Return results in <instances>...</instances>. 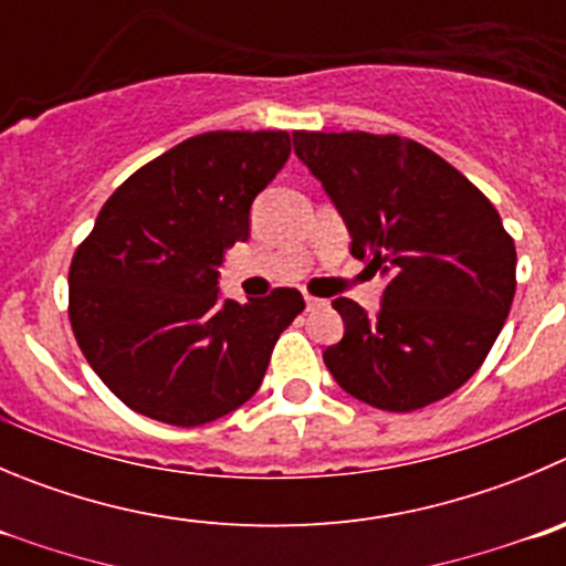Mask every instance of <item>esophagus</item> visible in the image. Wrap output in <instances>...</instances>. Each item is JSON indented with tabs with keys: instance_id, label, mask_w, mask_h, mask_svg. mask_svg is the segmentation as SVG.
Wrapping results in <instances>:
<instances>
[{
	"instance_id": "1",
	"label": "esophagus",
	"mask_w": 566,
	"mask_h": 566,
	"mask_svg": "<svg viewBox=\"0 0 566 566\" xmlns=\"http://www.w3.org/2000/svg\"><path fill=\"white\" fill-rule=\"evenodd\" d=\"M305 305H308V311H316V308H322V305H327V303H325V300L314 297V294H305Z\"/></svg>"
}]
</instances>
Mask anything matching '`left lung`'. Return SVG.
I'll return each instance as SVG.
<instances>
[{"label":"left lung","instance_id":"1","mask_svg":"<svg viewBox=\"0 0 566 566\" xmlns=\"http://www.w3.org/2000/svg\"><path fill=\"white\" fill-rule=\"evenodd\" d=\"M294 153L349 230V252L389 274L378 316L333 300L336 384L380 411H417L478 373L514 303L516 250L500 213L433 149L373 133H294Z\"/></svg>","mask_w":566,"mask_h":566}]
</instances>
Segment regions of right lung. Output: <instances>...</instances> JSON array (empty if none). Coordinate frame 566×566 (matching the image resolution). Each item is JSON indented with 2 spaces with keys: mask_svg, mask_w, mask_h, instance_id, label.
Segmentation results:
<instances>
[{
  "mask_svg": "<svg viewBox=\"0 0 566 566\" xmlns=\"http://www.w3.org/2000/svg\"><path fill=\"white\" fill-rule=\"evenodd\" d=\"M289 153L286 130L202 133L102 206L69 266V319L91 369L127 408L193 428L258 391L303 294L222 300L219 266L250 239L252 199Z\"/></svg>",
  "mask_w": 566,
  "mask_h": 566,
  "instance_id": "add662e5",
  "label": "right lung"
}]
</instances>
